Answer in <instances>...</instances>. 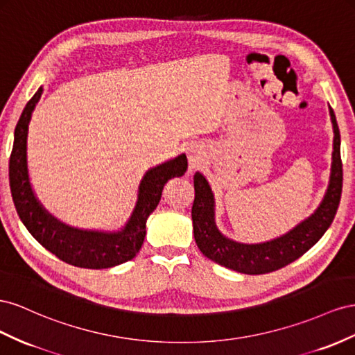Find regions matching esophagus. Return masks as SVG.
<instances>
[{
  "instance_id": "esophagus-1",
  "label": "esophagus",
  "mask_w": 355,
  "mask_h": 355,
  "mask_svg": "<svg viewBox=\"0 0 355 355\" xmlns=\"http://www.w3.org/2000/svg\"><path fill=\"white\" fill-rule=\"evenodd\" d=\"M202 164V156L198 148H190L189 150V168L195 169Z\"/></svg>"
}]
</instances>
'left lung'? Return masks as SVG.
<instances>
[{"instance_id": "1", "label": "left lung", "mask_w": 355, "mask_h": 355, "mask_svg": "<svg viewBox=\"0 0 355 355\" xmlns=\"http://www.w3.org/2000/svg\"><path fill=\"white\" fill-rule=\"evenodd\" d=\"M333 125V153L329 186L321 204L312 214L300 221L287 234L260 244H244L225 236L216 225V199L208 180L196 172L195 202L191 208L195 241L202 254L218 265L248 275H260L278 270L315 245L330 227L342 195V160H340V134L336 116L329 108Z\"/></svg>"}]
</instances>
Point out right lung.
I'll list each match as a JSON object with an SVG mask.
<instances>
[{"label": "right lung", "instance_id": "obj_1", "mask_svg": "<svg viewBox=\"0 0 355 355\" xmlns=\"http://www.w3.org/2000/svg\"><path fill=\"white\" fill-rule=\"evenodd\" d=\"M43 95L40 86L22 111L16 129L12 156H10V189L17 214L40 244L58 259L77 268L108 269L137 256L146 238V223L162 198L171 178L184 175L186 155L150 168L138 186L135 208L120 230L78 229L65 225L43 207L35 196L28 171V129L35 105Z\"/></svg>", "mask_w": 355, "mask_h": 355}]
</instances>
